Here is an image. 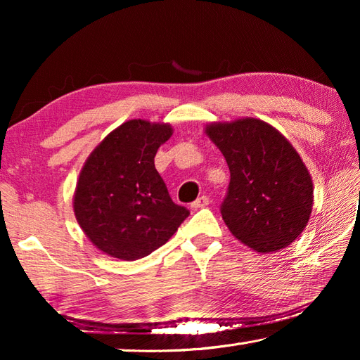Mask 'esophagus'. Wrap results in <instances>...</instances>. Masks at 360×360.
Masks as SVG:
<instances>
[{
    "label": "esophagus",
    "mask_w": 360,
    "mask_h": 360,
    "mask_svg": "<svg viewBox=\"0 0 360 360\" xmlns=\"http://www.w3.org/2000/svg\"><path fill=\"white\" fill-rule=\"evenodd\" d=\"M209 202H210V200H209V196H200L198 198V200L192 204V207L193 209H202V207H205V205H209Z\"/></svg>",
    "instance_id": "1"
}]
</instances>
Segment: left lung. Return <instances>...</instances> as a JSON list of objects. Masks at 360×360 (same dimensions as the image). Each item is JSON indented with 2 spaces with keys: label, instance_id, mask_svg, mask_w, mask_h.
<instances>
[{
  "label": "left lung",
  "instance_id": "1",
  "mask_svg": "<svg viewBox=\"0 0 360 360\" xmlns=\"http://www.w3.org/2000/svg\"><path fill=\"white\" fill-rule=\"evenodd\" d=\"M205 133L231 170L221 202L229 231L262 254L289 246L308 224L314 192L292 145L269 124L250 117L212 124Z\"/></svg>",
  "mask_w": 360,
  "mask_h": 360
}]
</instances>
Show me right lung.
<instances>
[{
  "mask_svg": "<svg viewBox=\"0 0 360 360\" xmlns=\"http://www.w3.org/2000/svg\"><path fill=\"white\" fill-rule=\"evenodd\" d=\"M167 124L128 120L91 153L74 195L83 232L105 254L119 259L150 255L178 231L190 212L174 204L155 167Z\"/></svg>",
  "mask_w": 360,
  "mask_h": 360,
  "instance_id": "1",
  "label": "right lung"
}]
</instances>
